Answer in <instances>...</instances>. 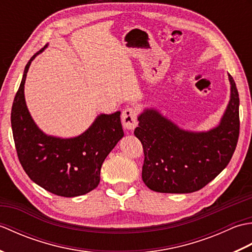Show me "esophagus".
Returning a JSON list of instances; mask_svg holds the SVG:
<instances>
[{
	"mask_svg": "<svg viewBox=\"0 0 252 252\" xmlns=\"http://www.w3.org/2000/svg\"><path fill=\"white\" fill-rule=\"evenodd\" d=\"M123 127L126 130H134L137 126V111L133 107H127L122 112L121 116Z\"/></svg>",
	"mask_w": 252,
	"mask_h": 252,
	"instance_id": "1",
	"label": "esophagus"
}]
</instances>
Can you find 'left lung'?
<instances>
[{"label": "left lung", "instance_id": "1", "mask_svg": "<svg viewBox=\"0 0 252 252\" xmlns=\"http://www.w3.org/2000/svg\"><path fill=\"white\" fill-rule=\"evenodd\" d=\"M231 98L219 126L207 132L181 129L156 109L138 116L135 136L144 149L142 179L152 190L187 194L225 169L239 136V96L231 74Z\"/></svg>", "mask_w": 252, "mask_h": 252}]
</instances>
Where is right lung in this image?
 I'll return each mask as SVG.
<instances>
[{"label":"right lung","mask_w":252,"mask_h":252,"mask_svg":"<svg viewBox=\"0 0 252 252\" xmlns=\"http://www.w3.org/2000/svg\"><path fill=\"white\" fill-rule=\"evenodd\" d=\"M39 53L25 67L12 107L10 121L18 159L25 172L42 189L62 197L81 196L97 187L101 164L125 135L120 111L97 116L76 137L46 135L32 119L25 99L27 72Z\"/></svg>","instance_id":"obj_1"}]
</instances>
